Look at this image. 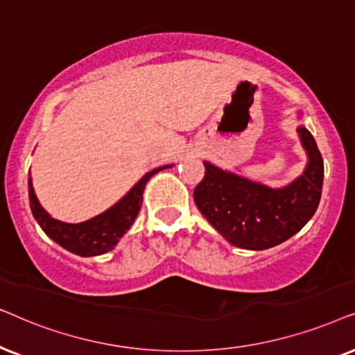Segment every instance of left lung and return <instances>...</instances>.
<instances>
[{
	"instance_id": "1",
	"label": "left lung",
	"mask_w": 355,
	"mask_h": 355,
	"mask_svg": "<svg viewBox=\"0 0 355 355\" xmlns=\"http://www.w3.org/2000/svg\"><path fill=\"white\" fill-rule=\"evenodd\" d=\"M297 133L309 164L287 187L269 188L205 162V178L193 198L227 242L247 250L276 247L299 232L315 214L323 188V157L309 130L299 126Z\"/></svg>"
}]
</instances>
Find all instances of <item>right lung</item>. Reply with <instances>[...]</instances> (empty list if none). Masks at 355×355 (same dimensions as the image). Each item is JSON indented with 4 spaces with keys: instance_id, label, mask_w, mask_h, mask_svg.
Here are the masks:
<instances>
[{
    "instance_id": "add662e5",
    "label": "right lung",
    "mask_w": 355,
    "mask_h": 355,
    "mask_svg": "<svg viewBox=\"0 0 355 355\" xmlns=\"http://www.w3.org/2000/svg\"><path fill=\"white\" fill-rule=\"evenodd\" d=\"M168 167H172V165L150 170L115 206H112L110 209L102 212V214L92 217V219L81 222V224H66V222L53 219L40 206L29 177L31 211L35 220L39 222L42 230L53 242L61 245L71 253L79 254V257H97V254H103L115 248V245L120 242V239L125 235L126 230L135 222L136 216H138L141 205H143L146 183L153 175Z\"/></svg>"
}]
</instances>
